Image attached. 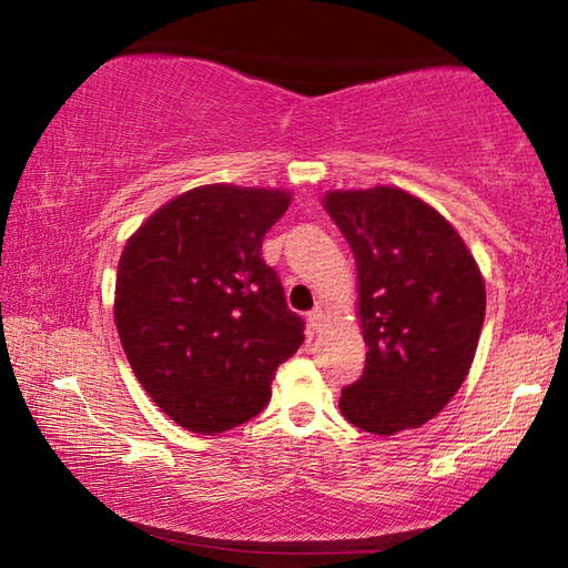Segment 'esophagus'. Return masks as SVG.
<instances>
[{
  "label": "esophagus",
  "mask_w": 568,
  "mask_h": 568,
  "mask_svg": "<svg viewBox=\"0 0 568 568\" xmlns=\"http://www.w3.org/2000/svg\"><path fill=\"white\" fill-rule=\"evenodd\" d=\"M325 325V313L321 311V307H315V311L307 313V328H311L313 333H318Z\"/></svg>",
  "instance_id": "esophagus-1"
}]
</instances>
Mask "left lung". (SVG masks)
<instances>
[{"instance_id": "left-lung-1", "label": "left lung", "mask_w": 568, "mask_h": 568, "mask_svg": "<svg viewBox=\"0 0 568 568\" xmlns=\"http://www.w3.org/2000/svg\"><path fill=\"white\" fill-rule=\"evenodd\" d=\"M325 213L358 267L363 376L341 393L353 426L393 436L438 416L474 363L486 283L464 237L396 185L328 190Z\"/></svg>"}]
</instances>
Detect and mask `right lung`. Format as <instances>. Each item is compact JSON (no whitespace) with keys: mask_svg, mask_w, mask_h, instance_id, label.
I'll list each match as a JSON object with an SVG mask.
<instances>
[{"mask_svg":"<svg viewBox=\"0 0 568 568\" xmlns=\"http://www.w3.org/2000/svg\"><path fill=\"white\" fill-rule=\"evenodd\" d=\"M283 187L227 182L160 205L124 243L114 325L148 396L192 434H225L271 400L277 365L303 343L261 257L291 207Z\"/></svg>","mask_w":568,"mask_h":568,"instance_id":"1","label":"right lung"}]
</instances>
